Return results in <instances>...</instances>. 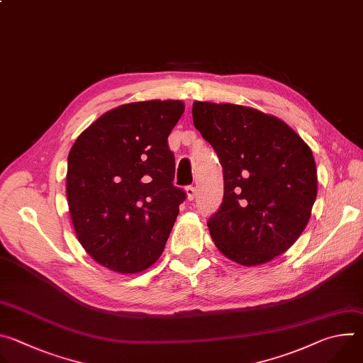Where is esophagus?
<instances>
[{"instance_id":"1","label":"esophagus","mask_w":363,"mask_h":363,"mask_svg":"<svg viewBox=\"0 0 363 363\" xmlns=\"http://www.w3.org/2000/svg\"><path fill=\"white\" fill-rule=\"evenodd\" d=\"M185 192H186V198H188V201H192V199L196 196V188H195V186H192V185L186 186Z\"/></svg>"}]
</instances>
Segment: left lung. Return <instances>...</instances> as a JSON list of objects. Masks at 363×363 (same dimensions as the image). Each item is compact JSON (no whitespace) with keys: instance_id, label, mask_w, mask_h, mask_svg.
Listing matches in <instances>:
<instances>
[{"instance_id":"8db88e82","label":"left lung","mask_w":363,"mask_h":363,"mask_svg":"<svg viewBox=\"0 0 363 363\" xmlns=\"http://www.w3.org/2000/svg\"><path fill=\"white\" fill-rule=\"evenodd\" d=\"M194 126L224 174L220 210L206 223L217 248L241 266L286 252L304 231L318 195L312 149L281 119L233 103L194 101Z\"/></svg>"}]
</instances>
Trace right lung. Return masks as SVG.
<instances>
[{
	"instance_id": "add662e5",
	"label": "right lung",
	"mask_w": 363,
	"mask_h": 363,
	"mask_svg": "<svg viewBox=\"0 0 363 363\" xmlns=\"http://www.w3.org/2000/svg\"><path fill=\"white\" fill-rule=\"evenodd\" d=\"M181 100H146L103 113L67 158L66 192L76 237L99 264L140 273L161 257L186 194L172 184L168 136Z\"/></svg>"
}]
</instances>
